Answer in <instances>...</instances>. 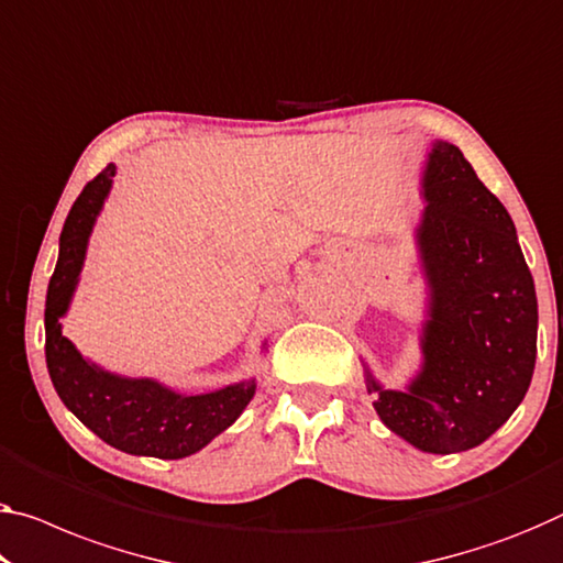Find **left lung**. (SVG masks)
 I'll return each mask as SVG.
<instances>
[{"label": "left lung", "instance_id": "left-lung-1", "mask_svg": "<svg viewBox=\"0 0 563 563\" xmlns=\"http://www.w3.org/2000/svg\"><path fill=\"white\" fill-rule=\"evenodd\" d=\"M422 191V367L408 390H385L367 372V393L395 435L448 455L481 445L521 405L539 305L511 216L455 145L432 143Z\"/></svg>", "mask_w": 563, "mask_h": 563}]
</instances>
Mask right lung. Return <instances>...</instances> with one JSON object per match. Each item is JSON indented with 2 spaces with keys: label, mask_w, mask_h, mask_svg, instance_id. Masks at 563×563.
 <instances>
[{
  "label": "right lung",
  "mask_w": 563,
  "mask_h": 563,
  "mask_svg": "<svg viewBox=\"0 0 563 563\" xmlns=\"http://www.w3.org/2000/svg\"><path fill=\"white\" fill-rule=\"evenodd\" d=\"M115 166L98 173L73 203L59 236V258L45 305V357L52 385L82 426L108 445L131 455L176 461L201 451L227 430L256 393V383H236L206 395H180L155 379L120 377L100 369L63 336L59 317L70 307L92 223L112 186Z\"/></svg>",
  "instance_id": "right-lung-1"
}]
</instances>
